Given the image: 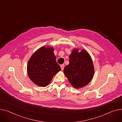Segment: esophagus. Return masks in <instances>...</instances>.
<instances>
[{
    "label": "esophagus",
    "instance_id": "esophagus-1",
    "mask_svg": "<svg viewBox=\"0 0 122 122\" xmlns=\"http://www.w3.org/2000/svg\"><path fill=\"white\" fill-rule=\"evenodd\" d=\"M60 67H61V70H63V69H64V64H62V65H61Z\"/></svg>",
    "mask_w": 122,
    "mask_h": 122
}]
</instances>
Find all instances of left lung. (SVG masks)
I'll return each instance as SVG.
<instances>
[{
	"label": "left lung",
	"mask_w": 122,
	"mask_h": 122,
	"mask_svg": "<svg viewBox=\"0 0 122 122\" xmlns=\"http://www.w3.org/2000/svg\"><path fill=\"white\" fill-rule=\"evenodd\" d=\"M69 59V64L64 68V73L70 84L76 89L86 86L95 72L91 56L85 50L79 51L77 48H74Z\"/></svg>",
	"instance_id": "obj_1"
}]
</instances>
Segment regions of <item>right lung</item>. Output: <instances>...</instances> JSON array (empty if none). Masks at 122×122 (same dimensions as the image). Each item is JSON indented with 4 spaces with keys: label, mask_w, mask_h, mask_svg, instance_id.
I'll return each instance as SVG.
<instances>
[{
    "label": "right lung",
    "mask_w": 122,
    "mask_h": 122,
    "mask_svg": "<svg viewBox=\"0 0 122 122\" xmlns=\"http://www.w3.org/2000/svg\"><path fill=\"white\" fill-rule=\"evenodd\" d=\"M61 70L56 61L54 48L48 46L40 47L32 54L27 67L29 78L41 87L49 85L53 77Z\"/></svg>",
    "instance_id": "add662e5"
}]
</instances>
